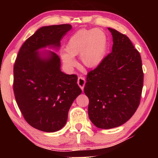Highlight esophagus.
Masks as SVG:
<instances>
[{"mask_svg":"<svg viewBox=\"0 0 158 158\" xmlns=\"http://www.w3.org/2000/svg\"><path fill=\"white\" fill-rule=\"evenodd\" d=\"M77 84H78L79 87L81 88V90H83L85 84V79L83 77H79L77 79Z\"/></svg>","mask_w":158,"mask_h":158,"instance_id":"34e87169","label":"esophagus"}]
</instances>
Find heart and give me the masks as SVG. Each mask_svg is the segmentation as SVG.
Wrapping results in <instances>:
<instances>
[{
    "label": "heart",
    "instance_id": "heart-1",
    "mask_svg": "<svg viewBox=\"0 0 158 158\" xmlns=\"http://www.w3.org/2000/svg\"><path fill=\"white\" fill-rule=\"evenodd\" d=\"M107 49L108 37L103 30L82 29L70 36L64 46L66 52L60 54V58L68 69L76 65L74 57L77 55L84 66L95 68L103 61Z\"/></svg>",
    "mask_w": 158,
    "mask_h": 158
}]
</instances>
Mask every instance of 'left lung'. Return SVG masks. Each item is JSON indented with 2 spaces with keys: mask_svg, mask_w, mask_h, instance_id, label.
I'll use <instances>...</instances> for the list:
<instances>
[{
  "mask_svg": "<svg viewBox=\"0 0 158 158\" xmlns=\"http://www.w3.org/2000/svg\"><path fill=\"white\" fill-rule=\"evenodd\" d=\"M113 37L111 52L87 75L84 92L89 99L88 116L98 128L126 123L139 105L143 87L142 60L130 40L108 28Z\"/></svg>",
  "mask_w": 158,
  "mask_h": 158,
  "instance_id": "8db88e82",
  "label": "left lung"
}]
</instances>
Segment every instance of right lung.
<instances>
[{
    "label": "right lung",
    "mask_w": 158,
    "mask_h": 158,
    "mask_svg": "<svg viewBox=\"0 0 158 158\" xmlns=\"http://www.w3.org/2000/svg\"><path fill=\"white\" fill-rule=\"evenodd\" d=\"M70 24L45 26L36 30L21 47L14 67V91L25 120L46 132L61 129L69 109L82 90L75 75L61 71L57 53ZM48 48L53 50L46 51Z\"/></svg>",
    "instance_id": "1"
}]
</instances>
